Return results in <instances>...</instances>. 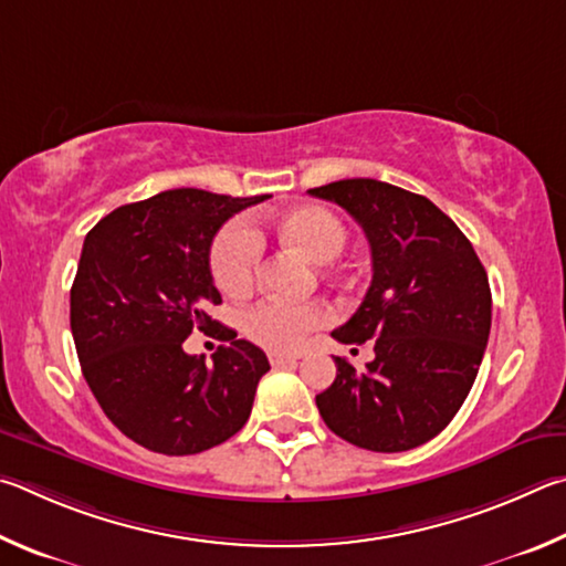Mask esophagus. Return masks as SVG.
Returning a JSON list of instances; mask_svg holds the SVG:
<instances>
[{
    "mask_svg": "<svg viewBox=\"0 0 566 566\" xmlns=\"http://www.w3.org/2000/svg\"><path fill=\"white\" fill-rule=\"evenodd\" d=\"M268 360H271L273 368H281V365H291L301 360V353H268Z\"/></svg>",
    "mask_w": 566,
    "mask_h": 566,
    "instance_id": "esophagus-1",
    "label": "esophagus"
}]
</instances>
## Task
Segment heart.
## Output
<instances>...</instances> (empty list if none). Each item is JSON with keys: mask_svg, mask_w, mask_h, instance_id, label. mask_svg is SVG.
I'll list each match as a JSON object with an SVG mask.
<instances>
[{"mask_svg": "<svg viewBox=\"0 0 566 566\" xmlns=\"http://www.w3.org/2000/svg\"><path fill=\"white\" fill-rule=\"evenodd\" d=\"M283 243L298 248L313 261H331L348 243L345 223L331 208L318 203L293 206L289 211L265 218ZM263 243L253 223H228L216 235L211 248V273L218 289L231 298H241L253 289L258 265H261ZM325 321L318 303H285L263 301L243 313V333L261 348L273 353L293 350Z\"/></svg>", "mask_w": 566, "mask_h": 566, "instance_id": "heart-1", "label": "heart"}]
</instances>
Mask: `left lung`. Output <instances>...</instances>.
<instances>
[{
	"label": "left lung",
	"instance_id": "left-lung-1",
	"mask_svg": "<svg viewBox=\"0 0 566 566\" xmlns=\"http://www.w3.org/2000/svg\"><path fill=\"white\" fill-rule=\"evenodd\" d=\"M311 196L345 208L368 235L373 281L345 345L375 340V360L315 395L325 424L363 450L405 452L448 428L478 378L492 325L488 271L430 198L375 178H345Z\"/></svg>",
	"mask_w": 566,
	"mask_h": 566
}]
</instances>
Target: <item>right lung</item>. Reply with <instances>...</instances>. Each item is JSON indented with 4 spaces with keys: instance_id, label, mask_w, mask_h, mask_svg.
I'll list each match as a JSON object with an SVG mask.
<instances>
[{
    "instance_id": "obj_1",
    "label": "right lung",
    "mask_w": 566,
    "mask_h": 566,
    "mask_svg": "<svg viewBox=\"0 0 566 566\" xmlns=\"http://www.w3.org/2000/svg\"><path fill=\"white\" fill-rule=\"evenodd\" d=\"M265 198L174 188L118 206L84 238L72 285L78 363L106 418L146 450H211L251 415L271 365L208 315L221 303L208 255L218 228ZM193 329L227 340L213 366L182 350Z\"/></svg>"
}]
</instances>
